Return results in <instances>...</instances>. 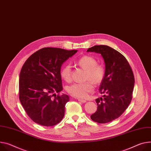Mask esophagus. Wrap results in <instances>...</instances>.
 <instances>
[{
	"instance_id": "obj_1",
	"label": "esophagus",
	"mask_w": 151,
	"mask_h": 151,
	"mask_svg": "<svg viewBox=\"0 0 151 151\" xmlns=\"http://www.w3.org/2000/svg\"><path fill=\"white\" fill-rule=\"evenodd\" d=\"M78 101H79V102H83V103H85V102H87V101L86 100H84V99H78Z\"/></svg>"
}]
</instances>
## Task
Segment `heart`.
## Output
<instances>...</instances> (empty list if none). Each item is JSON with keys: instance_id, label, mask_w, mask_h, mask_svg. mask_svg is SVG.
I'll list each match as a JSON object with an SVG mask.
<instances>
[{"instance_id": "1", "label": "heart", "mask_w": 151, "mask_h": 151, "mask_svg": "<svg viewBox=\"0 0 151 151\" xmlns=\"http://www.w3.org/2000/svg\"><path fill=\"white\" fill-rule=\"evenodd\" d=\"M76 63L78 65L86 69L85 79L88 80L84 83H75L68 86L67 90L72 96L79 98H85L88 93L94 90V85L101 84L105 75V67L98 64L97 61L93 57L85 55L80 58ZM72 67L69 64L63 65L60 70L61 77L65 81L69 82L72 79Z\"/></svg>"}]
</instances>
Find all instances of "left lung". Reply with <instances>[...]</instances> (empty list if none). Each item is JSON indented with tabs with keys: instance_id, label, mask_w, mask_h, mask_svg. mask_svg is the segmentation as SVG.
<instances>
[{
	"instance_id": "obj_1",
	"label": "left lung",
	"mask_w": 151,
	"mask_h": 151,
	"mask_svg": "<svg viewBox=\"0 0 151 151\" xmlns=\"http://www.w3.org/2000/svg\"><path fill=\"white\" fill-rule=\"evenodd\" d=\"M87 52L101 53L105 64V75L99 87L103 98L96 99L97 111L91 120L106 123L119 117L129 106L132 98L134 76L126 58L116 50L106 45H96Z\"/></svg>"
}]
</instances>
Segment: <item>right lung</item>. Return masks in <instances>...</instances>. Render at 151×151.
Here are the masks:
<instances>
[{"mask_svg":"<svg viewBox=\"0 0 151 151\" xmlns=\"http://www.w3.org/2000/svg\"><path fill=\"white\" fill-rule=\"evenodd\" d=\"M77 51L44 47L24 63L20 73L19 99L27 114L38 124L52 127L63 119L69 97L59 94L63 90L61 67Z\"/></svg>","mask_w":151,"mask_h":151,"instance_id":"right-lung-1","label":"right lung"}]
</instances>
